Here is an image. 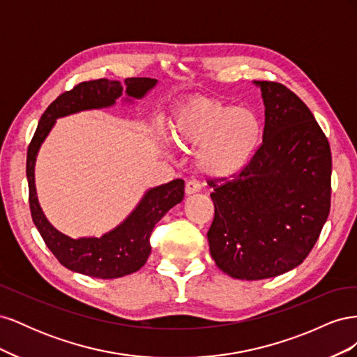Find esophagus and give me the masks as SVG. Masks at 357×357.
<instances>
[{
    "label": "esophagus",
    "instance_id": "esophagus-1",
    "mask_svg": "<svg viewBox=\"0 0 357 357\" xmlns=\"http://www.w3.org/2000/svg\"><path fill=\"white\" fill-rule=\"evenodd\" d=\"M185 190H186L188 195H192V193H197V192L201 190V183L198 180H195V178L188 180L186 181V186H185Z\"/></svg>",
    "mask_w": 357,
    "mask_h": 357
}]
</instances>
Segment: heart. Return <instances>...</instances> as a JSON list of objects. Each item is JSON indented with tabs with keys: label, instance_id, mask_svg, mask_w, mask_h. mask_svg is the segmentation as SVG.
Segmentation results:
<instances>
[{
	"label": "heart",
	"instance_id": "heart-1",
	"mask_svg": "<svg viewBox=\"0 0 357 357\" xmlns=\"http://www.w3.org/2000/svg\"><path fill=\"white\" fill-rule=\"evenodd\" d=\"M178 144L198 146L197 165L211 178L234 177L250 164L262 142L264 123L253 110L197 96L171 121Z\"/></svg>",
	"mask_w": 357,
	"mask_h": 357
}]
</instances>
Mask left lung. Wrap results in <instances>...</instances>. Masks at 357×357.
<instances>
[{
    "mask_svg": "<svg viewBox=\"0 0 357 357\" xmlns=\"http://www.w3.org/2000/svg\"><path fill=\"white\" fill-rule=\"evenodd\" d=\"M261 86L262 143L240 174L211 178L210 253L240 280L294 269L317 243L331 208L329 142L298 95L277 82Z\"/></svg>",
    "mask_w": 357,
    "mask_h": 357,
    "instance_id": "8db88e82",
    "label": "left lung"
}]
</instances>
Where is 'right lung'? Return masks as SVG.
I'll return each instance as SVG.
<instances>
[{"instance_id": "right-lung-1", "label": "right lung", "mask_w": 357, "mask_h": 357, "mask_svg": "<svg viewBox=\"0 0 357 357\" xmlns=\"http://www.w3.org/2000/svg\"><path fill=\"white\" fill-rule=\"evenodd\" d=\"M125 84L129 96L143 98L156 84V79L131 77L125 79ZM122 92L123 88L119 82L98 79L82 82L71 91L61 93L43 113L26 153L29 208L32 222L37 226L41 238L61 265L74 273L95 278H119L138 271L147 262L152 250L150 235L155 225L185 197V181L181 178L150 189L131 215L101 238L73 240L56 231L45 218L34 185V165L41 143L58 117L113 105Z\"/></svg>"}]
</instances>
